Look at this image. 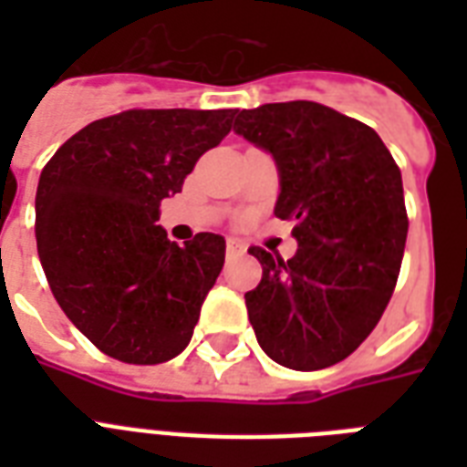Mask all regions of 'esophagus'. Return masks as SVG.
<instances>
[{
  "instance_id": "esophagus-1",
  "label": "esophagus",
  "mask_w": 467,
  "mask_h": 467,
  "mask_svg": "<svg viewBox=\"0 0 467 467\" xmlns=\"http://www.w3.org/2000/svg\"><path fill=\"white\" fill-rule=\"evenodd\" d=\"M244 244H242L240 240H234V237H230V240H227V256H242L244 254Z\"/></svg>"
}]
</instances>
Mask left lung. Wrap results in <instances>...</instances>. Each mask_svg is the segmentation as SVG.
Wrapping results in <instances>:
<instances>
[{"label":"left lung","instance_id":"8db88e82","mask_svg":"<svg viewBox=\"0 0 467 467\" xmlns=\"http://www.w3.org/2000/svg\"><path fill=\"white\" fill-rule=\"evenodd\" d=\"M234 133L278 169L276 218L298 252L249 254L262 281L244 293L264 354L293 370L344 361L388 307L405 254L402 174L373 128L315 101L237 111Z\"/></svg>","mask_w":467,"mask_h":467}]
</instances>
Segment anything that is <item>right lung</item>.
Segmentation results:
<instances>
[{
    "label": "right lung",
    "mask_w": 467,
    "mask_h": 467,
    "mask_svg": "<svg viewBox=\"0 0 467 467\" xmlns=\"http://www.w3.org/2000/svg\"><path fill=\"white\" fill-rule=\"evenodd\" d=\"M234 109H148L94 120L40 171L36 242L69 322L123 363H164L189 347L225 264V237L179 247L160 203L233 128Z\"/></svg>",
    "instance_id": "1"
}]
</instances>
